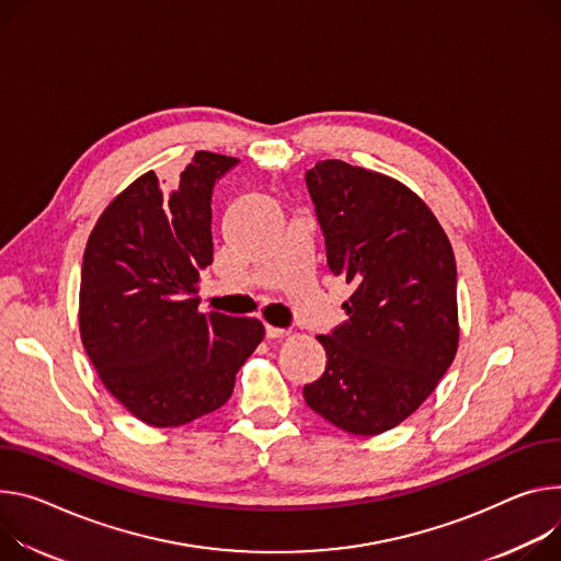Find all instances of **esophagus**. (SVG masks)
I'll list each match as a JSON object with an SVG mask.
<instances>
[{"mask_svg":"<svg viewBox=\"0 0 561 561\" xmlns=\"http://www.w3.org/2000/svg\"><path fill=\"white\" fill-rule=\"evenodd\" d=\"M288 329H277V327H266V337L277 340V337H286Z\"/></svg>","mask_w":561,"mask_h":561,"instance_id":"1","label":"esophagus"}]
</instances>
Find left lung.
Segmentation results:
<instances>
[{"mask_svg": "<svg viewBox=\"0 0 561 561\" xmlns=\"http://www.w3.org/2000/svg\"><path fill=\"white\" fill-rule=\"evenodd\" d=\"M307 187L329 271L353 293L348 318L318 337L327 367L304 400L348 434H382L419 410L456 355L454 252L425 203L385 174L320 161Z\"/></svg>", "mask_w": 561, "mask_h": 561, "instance_id": "left-lung-1", "label": "left lung"}]
</instances>
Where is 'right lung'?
I'll return each mask as SVG.
<instances>
[{"label": "right lung", "mask_w": 561, "mask_h": 561, "mask_svg": "<svg viewBox=\"0 0 561 561\" xmlns=\"http://www.w3.org/2000/svg\"><path fill=\"white\" fill-rule=\"evenodd\" d=\"M239 165L196 151L165 194L136 179L98 219L80 275V335L100 380L147 425L176 427L228 402L264 340L250 318L201 313L198 273L213 264V196Z\"/></svg>", "instance_id": "right-lung-1"}]
</instances>
